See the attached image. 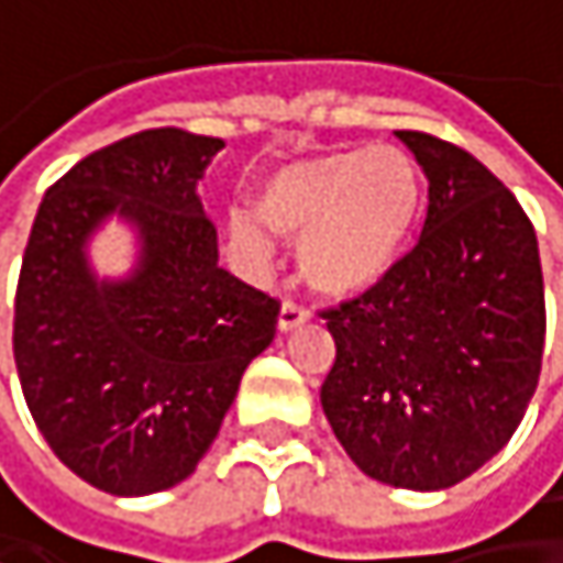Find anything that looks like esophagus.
Returning a JSON list of instances; mask_svg holds the SVG:
<instances>
[{"label": "esophagus", "instance_id": "esophagus-1", "mask_svg": "<svg viewBox=\"0 0 563 563\" xmlns=\"http://www.w3.org/2000/svg\"><path fill=\"white\" fill-rule=\"evenodd\" d=\"M307 320H310V310L300 307V303H294V300H287L284 307H279L276 327H279V333H294V330H300Z\"/></svg>", "mask_w": 563, "mask_h": 563}]
</instances>
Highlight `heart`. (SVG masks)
<instances>
[{
  "instance_id": "1",
  "label": "heart",
  "mask_w": 563,
  "mask_h": 563,
  "mask_svg": "<svg viewBox=\"0 0 563 563\" xmlns=\"http://www.w3.org/2000/svg\"><path fill=\"white\" fill-rule=\"evenodd\" d=\"M253 213L269 233L300 243V269L313 290L360 297L406 260L426 213V174L399 144L333 151L276 170ZM258 224L246 213L230 217V240L253 263L269 256Z\"/></svg>"
}]
</instances>
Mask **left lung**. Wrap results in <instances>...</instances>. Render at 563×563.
I'll use <instances>...</instances> for the list:
<instances>
[{
	"label": "left lung",
	"mask_w": 563,
	"mask_h": 563,
	"mask_svg": "<svg viewBox=\"0 0 563 563\" xmlns=\"http://www.w3.org/2000/svg\"><path fill=\"white\" fill-rule=\"evenodd\" d=\"M429 177L419 243L363 297L327 310L320 389L346 455L376 482L452 488L515 435L538 389L544 276L515 194L468 151L396 131Z\"/></svg>",
	"instance_id": "8db88e82"
}]
</instances>
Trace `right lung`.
I'll use <instances>...</instances> for the list:
<instances>
[{
    "label": "right lung",
    "instance_id": "right-lung-1",
    "mask_svg": "<svg viewBox=\"0 0 563 563\" xmlns=\"http://www.w3.org/2000/svg\"><path fill=\"white\" fill-rule=\"evenodd\" d=\"M220 147L180 128L121 137L45 190L29 233L12 330L19 383L48 449L108 495L184 482L276 333L279 303L217 263L197 180ZM111 216L139 236L121 280L87 260Z\"/></svg>",
    "mask_w": 563,
    "mask_h": 563
}]
</instances>
